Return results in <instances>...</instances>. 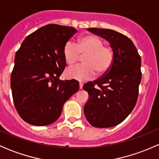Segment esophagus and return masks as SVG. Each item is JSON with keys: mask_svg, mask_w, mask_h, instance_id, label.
Returning a JSON list of instances; mask_svg holds the SVG:
<instances>
[{"mask_svg": "<svg viewBox=\"0 0 159 159\" xmlns=\"http://www.w3.org/2000/svg\"><path fill=\"white\" fill-rule=\"evenodd\" d=\"M82 87H83V83L80 82L79 83V89H82Z\"/></svg>", "mask_w": 159, "mask_h": 159, "instance_id": "esophagus-1", "label": "esophagus"}]
</instances>
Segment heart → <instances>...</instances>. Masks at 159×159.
Returning a JSON list of instances; mask_svg holds the SVG:
<instances>
[{
  "mask_svg": "<svg viewBox=\"0 0 159 159\" xmlns=\"http://www.w3.org/2000/svg\"><path fill=\"white\" fill-rule=\"evenodd\" d=\"M84 56V64L75 65L65 70V77L69 79L84 81L93 78L98 70L99 74L108 71L114 60L112 50L104 46V42L95 35H87L80 39L77 45L72 41H68L63 48V56L68 65H73Z\"/></svg>",
  "mask_w": 159,
  "mask_h": 159,
  "instance_id": "b5f03b06",
  "label": "heart"
}]
</instances>
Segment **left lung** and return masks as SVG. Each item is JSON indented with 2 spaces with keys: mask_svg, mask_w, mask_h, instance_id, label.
I'll use <instances>...</instances> for the list:
<instances>
[{
  "mask_svg": "<svg viewBox=\"0 0 159 159\" xmlns=\"http://www.w3.org/2000/svg\"><path fill=\"white\" fill-rule=\"evenodd\" d=\"M87 30L109 42L114 60L104 76L83 86L89 95L84 107V115L94 127H113L122 122L135 106L142 79V60L125 35L111 29Z\"/></svg>",
  "mask_w": 159,
  "mask_h": 159,
  "instance_id": "8db88e82",
  "label": "left lung"
}]
</instances>
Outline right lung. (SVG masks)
<instances>
[{
    "mask_svg": "<svg viewBox=\"0 0 159 159\" xmlns=\"http://www.w3.org/2000/svg\"><path fill=\"white\" fill-rule=\"evenodd\" d=\"M76 32L72 27L47 25L28 35L16 52L11 77L13 100L28 124L54 123L64 104L78 91L77 81L59 80L66 66L64 46Z\"/></svg>",
    "mask_w": 159,
    "mask_h": 159,
    "instance_id": "obj_1",
    "label": "right lung"
}]
</instances>
